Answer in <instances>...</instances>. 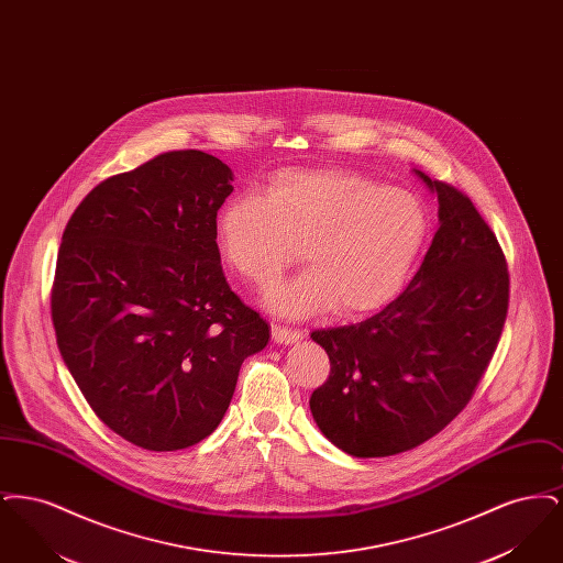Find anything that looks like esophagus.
<instances>
[{"label":"esophagus","instance_id":"34e87169","mask_svg":"<svg viewBox=\"0 0 563 563\" xmlns=\"http://www.w3.org/2000/svg\"><path fill=\"white\" fill-rule=\"evenodd\" d=\"M272 340H274L276 344H295L297 340H301V331L291 329V327L272 324Z\"/></svg>","mask_w":563,"mask_h":563}]
</instances>
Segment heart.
I'll return each instance as SVG.
<instances>
[{
    "mask_svg": "<svg viewBox=\"0 0 563 563\" xmlns=\"http://www.w3.org/2000/svg\"><path fill=\"white\" fill-rule=\"evenodd\" d=\"M424 202L405 189L338 170H283L264 196L241 194L217 221L228 264L255 287H268L299 260L310 269L269 294L285 317L335 308L363 317L393 301L429 241Z\"/></svg>",
    "mask_w": 563,
    "mask_h": 563,
    "instance_id": "obj_1",
    "label": "heart"
}]
</instances>
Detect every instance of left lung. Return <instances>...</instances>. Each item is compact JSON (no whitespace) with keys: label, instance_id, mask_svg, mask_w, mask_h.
<instances>
[{"label":"left lung","instance_id":"obj_1","mask_svg":"<svg viewBox=\"0 0 563 563\" xmlns=\"http://www.w3.org/2000/svg\"><path fill=\"white\" fill-rule=\"evenodd\" d=\"M437 191L439 230L409 287L372 319L312 331L331 372L310 397L322 434L356 457L401 454L473 399L509 312V268L466 194Z\"/></svg>","mask_w":563,"mask_h":563}]
</instances>
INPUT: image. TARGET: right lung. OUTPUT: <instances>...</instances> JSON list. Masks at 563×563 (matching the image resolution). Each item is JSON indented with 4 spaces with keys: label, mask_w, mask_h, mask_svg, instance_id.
<instances>
[{
    "label": "right lung",
    "mask_w": 563,
    "mask_h": 563,
    "mask_svg": "<svg viewBox=\"0 0 563 563\" xmlns=\"http://www.w3.org/2000/svg\"><path fill=\"white\" fill-rule=\"evenodd\" d=\"M232 170L177 150L86 194L54 272L56 344L103 424L150 452L196 445L221 422L242 361L269 327L234 294L217 246Z\"/></svg>",
    "instance_id": "obj_1"
}]
</instances>
